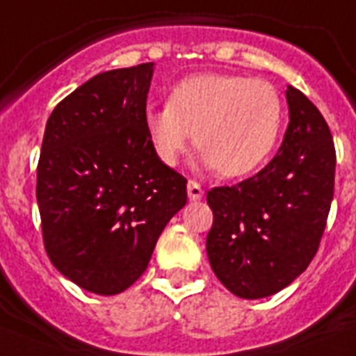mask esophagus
<instances>
[{
    "instance_id": "esophagus-1",
    "label": "esophagus",
    "mask_w": 356,
    "mask_h": 356,
    "mask_svg": "<svg viewBox=\"0 0 356 356\" xmlns=\"http://www.w3.org/2000/svg\"><path fill=\"white\" fill-rule=\"evenodd\" d=\"M186 188H188V197L190 201H200L201 197H203V188H201V184L197 183V181H188V184H186Z\"/></svg>"
}]
</instances>
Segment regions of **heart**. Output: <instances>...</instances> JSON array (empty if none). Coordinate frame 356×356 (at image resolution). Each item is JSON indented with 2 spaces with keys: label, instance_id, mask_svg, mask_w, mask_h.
Instances as JSON below:
<instances>
[{
  "label": "heart",
  "instance_id": "b5f03b06",
  "mask_svg": "<svg viewBox=\"0 0 356 356\" xmlns=\"http://www.w3.org/2000/svg\"><path fill=\"white\" fill-rule=\"evenodd\" d=\"M281 127L275 86L242 75H192L173 86L168 105L145 111V131L164 164H177L195 140L203 164L229 179L262 166Z\"/></svg>",
  "mask_w": 356,
  "mask_h": 356
}]
</instances>
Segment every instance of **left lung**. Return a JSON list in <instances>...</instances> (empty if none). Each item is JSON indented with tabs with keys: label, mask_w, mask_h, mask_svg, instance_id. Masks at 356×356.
Segmentation results:
<instances>
[{
	"label": "left lung",
	"mask_w": 356,
	"mask_h": 356,
	"mask_svg": "<svg viewBox=\"0 0 356 356\" xmlns=\"http://www.w3.org/2000/svg\"><path fill=\"white\" fill-rule=\"evenodd\" d=\"M290 123L268 166L207 192L214 220L207 254L223 286L243 299L273 296L307 270L320 248L334 194L337 151L314 103L286 90Z\"/></svg>",
	"instance_id": "8db88e82"
}]
</instances>
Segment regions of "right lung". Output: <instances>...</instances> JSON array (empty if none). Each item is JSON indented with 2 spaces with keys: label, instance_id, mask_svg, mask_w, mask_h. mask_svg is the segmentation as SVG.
Listing matches in <instances>:
<instances>
[{
  "label": "right lung",
  "instance_id": "1",
  "mask_svg": "<svg viewBox=\"0 0 356 356\" xmlns=\"http://www.w3.org/2000/svg\"><path fill=\"white\" fill-rule=\"evenodd\" d=\"M153 63L103 72L46 123L36 168L44 248L64 277L99 296L127 290L166 223L186 205V179L145 131Z\"/></svg>",
  "mask_w": 356,
  "mask_h": 356
}]
</instances>
